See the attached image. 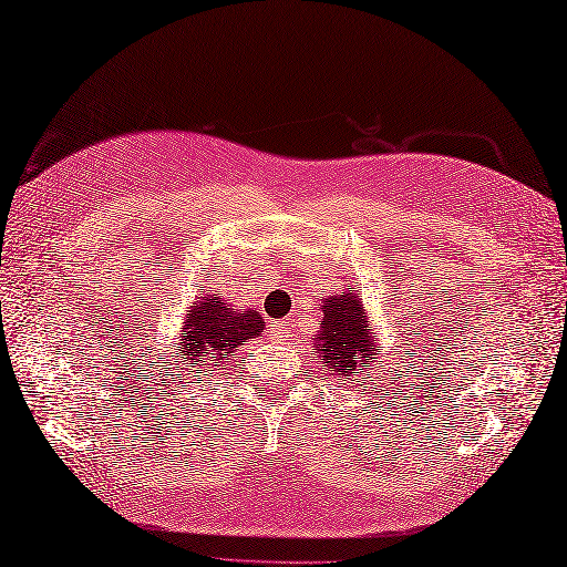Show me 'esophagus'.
I'll return each mask as SVG.
<instances>
[{"label": "esophagus", "instance_id": "1", "mask_svg": "<svg viewBox=\"0 0 567 567\" xmlns=\"http://www.w3.org/2000/svg\"><path fill=\"white\" fill-rule=\"evenodd\" d=\"M276 330H279L281 338H286V330H284V326H276Z\"/></svg>", "mask_w": 567, "mask_h": 567}]
</instances>
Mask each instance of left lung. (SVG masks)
Wrapping results in <instances>:
<instances>
[{"instance_id": "left-lung-1", "label": "left lung", "mask_w": 567, "mask_h": 567, "mask_svg": "<svg viewBox=\"0 0 567 567\" xmlns=\"http://www.w3.org/2000/svg\"><path fill=\"white\" fill-rule=\"evenodd\" d=\"M316 334L318 354L328 372L340 374L344 381H357L362 369L377 362V332H372L364 306L357 293L330 296L322 300V320Z\"/></svg>"}]
</instances>
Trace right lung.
Returning a JSON list of instances; mask_svg holds the SVG:
<instances>
[{
    "mask_svg": "<svg viewBox=\"0 0 567 567\" xmlns=\"http://www.w3.org/2000/svg\"><path fill=\"white\" fill-rule=\"evenodd\" d=\"M261 332L264 320L257 310H237L217 293H200L176 338V354L186 364L181 369H193V374L203 381V377L217 374L237 348L251 338H259ZM166 369L171 381H176L178 374H173V367Z\"/></svg>",
    "mask_w": 567,
    "mask_h": 567,
    "instance_id": "right-lung-1",
    "label": "right lung"
}]
</instances>
